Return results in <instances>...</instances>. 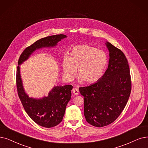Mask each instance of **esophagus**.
<instances>
[{
	"mask_svg": "<svg viewBox=\"0 0 148 148\" xmlns=\"http://www.w3.org/2000/svg\"><path fill=\"white\" fill-rule=\"evenodd\" d=\"M72 92H73V93L74 94V95H77L79 93V90L77 88H76V87L73 88Z\"/></svg>",
	"mask_w": 148,
	"mask_h": 148,
	"instance_id": "1",
	"label": "esophagus"
}]
</instances>
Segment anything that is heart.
Returning <instances> with one entry per match:
<instances>
[{"instance_id": "1", "label": "heart", "mask_w": 148, "mask_h": 148, "mask_svg": "<svg viewBox=\"0 0 148 148\" xmlns=\"http://www.w3.org/2000/svg\"><path fill=\"white\" fill-rule=\"evenodd\" d=\"M108 61V56L103 50L87 44H80L71 49L69 56H64L62 67L68 78H73L78 68L81 79L87 83H92L101 78Z\"/></svg>"}]
</instances>
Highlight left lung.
<instances>
[{"label": "left lung", "mask_w": 148, "mask_h": 148, "mask_svg": "<svg viewBox=\"0 0 148 148\" xmlns=\"http://www.w3.org/2000/svg\"><path fill=\"white\" fill-rule=\"evenodd\" d=\"M109 51L108 68L98 81L79 88L84 97V114L91 125L101 127L113 123L121 114L131 92V79L123 52L106 42Z\"/></svg>", "instance_id": "8db88e82"}]
</instances>
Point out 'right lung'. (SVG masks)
Listing matches in <instances>:
<instances>
[{"label": "right lung", "mask_w": 148, "mask_h": 148, "mask_svg": "<svg viewBox=\"0 0 148 148\" xmlns=\"http://www.w3.org/2000/svg\"><path fill=\"white\" fill-rule=\"evenodd\" d=\"M66 38V35L61 34L40 39L27 47L22 53L18 61L16 84L19 97L28 116L38 125L44 127H54L62 121L67 104L71 98V90L73 86H55L49 92L48 97L40 99L29 98L23 87L19 65L28 60L35 50L45 47H55L59 41Z\"/></svg>", "instance_id": "1"}]
</instances>
